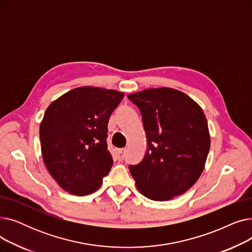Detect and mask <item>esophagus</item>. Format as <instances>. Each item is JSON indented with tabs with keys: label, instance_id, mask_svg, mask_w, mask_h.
Wrapping results in <instances>:
<instances>
[{
	"label": "esophagus",
	"instance_id": "34e87169",
	"mask_svg": "<svg viewBox=\"0 0 252 252\" xmlns=\"http://www.w3.org/2000/svg\"><path fill=\"white\" fill-rule=\"evenodd\" d=\"M114 155H115V158H116L117 160H119V161L124 160L126 155V149H117V150L115 151Z\"/></svg>",
	"mask_w": 252,
	"mask_h": 252
}]
</instances>
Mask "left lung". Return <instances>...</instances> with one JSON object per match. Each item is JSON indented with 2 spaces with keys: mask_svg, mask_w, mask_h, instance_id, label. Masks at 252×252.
<instances>
[{
  "mask_svg": "<svg viewBox=\"0 0 252 252\" xmlns=\"http://www.w3.org/2000/svg\"><path fill=\"white\" fill-rule=\"evenodd\" d=\"M127 98L139 108L147 149L128 169L138 190L165 201L189 190L202 174L210 148L205 115L195 101L169 89H148Z\"/></svg>",
  "mask_w": 252,
  "mask_h": 252,
  "instance_id": "left-lung-1",
  "label": "left lung"
}]
</instances>
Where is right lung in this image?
Returning <instances> with one entry per match:
<instances>
[{"instance_id":"right-lung-1","label":"right lung","mask_w":252,"mask_h":252,"mask_svg":"<svg viewBox=\"0 0 252 252\" xmlns=\"http://www.w3.org/2000/svg\"><path fill=\"white\" fill-rule=\"evenodd\" d=\"M124 93L76 88L53 102L39 126L42 154L59 186L76 196L98 190L113 164L106 139Z\"/></svg>"}]
</instances>
